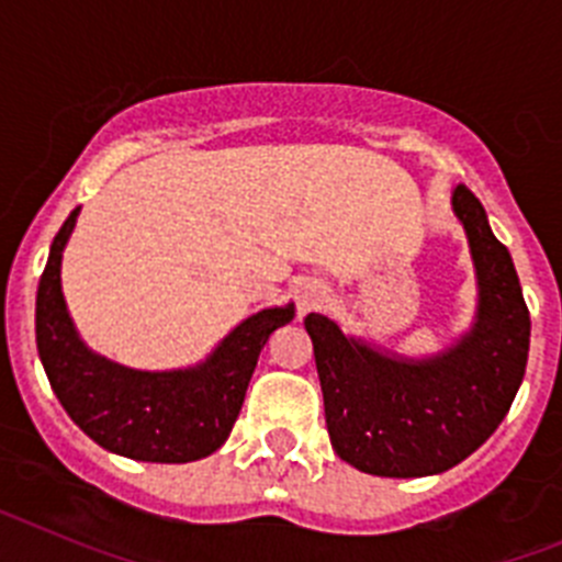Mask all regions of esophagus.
Returning <instances> with one entry per match:
<instances>
[{
  "label": "esophagus",
  "instance_id": "1",
  "mask_svg": "<svg viewBox=\"0 0 562 562\" xmlns=\"http://www.w3.org/2000/svg\"><path fill=\"white\" fill-rule=\"evenodd\" d=\"M324 290H321V284L317 281H312V278H304L301 284L295 286V306L301 315H306V312L317 310V306L324 304Z\"/></svg>",
  "mask_w": 562,
  "mask_h": 562
}]
</instances>
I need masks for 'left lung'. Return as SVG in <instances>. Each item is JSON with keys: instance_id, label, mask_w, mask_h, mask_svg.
I'll return each mask as SVG.
<instances>
[{"instance_id": "obj_1", "label": "left lung", "mask_w": 562, "mask_h": 562, "mask_svg": "<svg viewBox=\"0 0 562 562\" xmlns=\"http://www.w3.org/2000/svg\"><path fill=\"white\" fill-rule=\"evenodd\" d=\"M453 211L479 278V315L456 346L428 360H402L346 337L329 317L312 312L304 321L331 448L362 473H445L495 434L524 380L532 324L513 256L470 188H456Z\"/></svg>"}]
</instances>
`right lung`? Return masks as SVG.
<instances>
[{
	"instance_id": "right-lung-1",
	"label": "right lung",
	"mask_w": 562,
	"mask_h": 562,
	"mask_svg": "<svg viewBox=\"0 0 562 562\" xmlns=\"http://www.w3.org/2000/svg\"><path fill=\"white\" fill-rule=\"evenodd\" d=\"M78 207L53 238L36 295V346L58 402L101 448L137 461L186 464L220 450L245 402L267 337L295 310L276 306L238 324L193 369L134 371L89 351L61 295V252Z\"/></svg>"
}]
</instances>
